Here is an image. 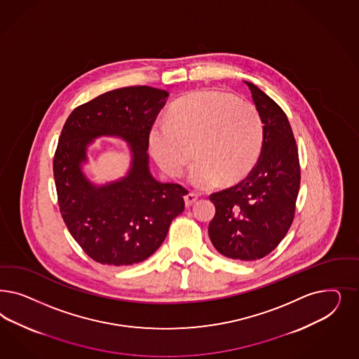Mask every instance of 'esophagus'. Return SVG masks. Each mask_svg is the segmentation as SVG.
Wrapping results in <instances>:
<instances>
[{
	"label": "esophagus",
	"instance_id": "esophagus-1",
	"mask_svg": "<svg viewBox=\"0 0 359 359\" xmlns=\"http://www.w3.org/2000/svg\"><path fill=\"white\" fill-rule=\"evenodd\" d=\"M198 199L197 193H194V191H190L189 194H186L185 196V205L186 208H190L196 201Z\"/></svg>",
	"mask_w": 359,
	"mask_h": 359
}]
</instances>
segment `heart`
Segmentation results:
<instances>
[{"instance_id":"obj_1","label":"heart","mask_w":359,"mask_h":359,"mask_svg":"<svg viewBox=\"0 0 359 359\" xmlns=\"http://www.w3.org/2000/svg\"><path fill=\"white\" fill-rule=\"evenodd\" d=\"M264 140V123L256 105L222 91L190 93L172 107L168 120L151 127L154 160L178 175L196 151L190 178L198 187L233 184L254 168ZM195 151H192V147Z\"/></svg>"}]
</instances>
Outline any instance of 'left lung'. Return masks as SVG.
Returning a JSON list of instances; mask_svg holds the SVG:
<instances>
[{
    "label": "left lung",
    "mask_w": 359,
    "mask_h": 359,
    "mask_svg": "<svg viewBox=\"0 0 359 359\" xmlns=\"http://www.w3.org/2000/svg\"><path fill=\"white\" fill-rule=\"evenodd\" d=\"M264 123L259 160L239 184L212 193L208 236L219 254L252 262L271 254L292 226L300 190L299 151L288 117L255 84L244 81Z\"/></svg>",
    "instance_id": "8db88e82"
}]
</instances>
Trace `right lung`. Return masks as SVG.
I'll use <instances>...</instances> for the list:
<instances>
[{
  "label": "right lung",
  "instance_id": "add662e5",
  "mask_svg": "<svg viewBox=\"0 0 359 359\" xmlns=\"http://www.w3.org/2000/svg\"><path fill=\"white\" fill-rule=\"evenodd\" d=\"M168 96L148 86L117 88L76 107L62 128L53 162L60 215L81 250L100 264L144 262L185 208V187L160 184L148 169L149 135ZM105 134L127 139L134 161L126 179L95 188L80 165L86 145Z\"/></svg>",
  "mask_w": 359,
  "mask_h": 359
}]
</instances>
